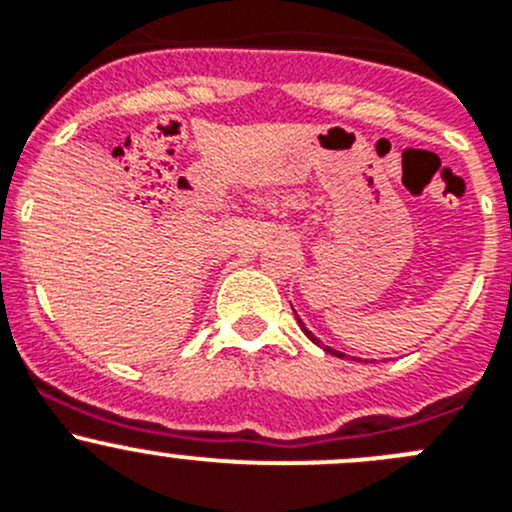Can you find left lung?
<instances>
[{
	"label": "left lung",
	"mask_w": 512,
	"mask_h": 512,
	"mask_svg": "<svg viewBox=\"0 0 512 512\" xmlns=\"http://www.w3.org/2000/svg\"><path fill=\"white\" fill-rule=\"evenodd\" d=\"M293 313H296V311H293ZM296 321H298V326H301V328H303V333H306V336H308V338H311V341H313V343H316V346H321V348H323V351H326V353H331V356H338V358H348V361H361V358H353V356H346V353H341V351H333V348H331V346H323V343H321V341H318V338H316V336H313V333H311V331H308V328H306V326H303V321H301V318H298V316H296Z\"/></svg>",
	"instance_id": "1"
}]
</instances>
